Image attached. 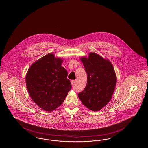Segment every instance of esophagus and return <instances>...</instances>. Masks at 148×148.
Listing matches in <instances>:
<instances>
[{
    "label": "esophagus",
    "instance_id": "34e87169",
    "mask_svg": "<svg viewBox=\"0 0 148 148\" xmlns=\"http://www.w3.org/2000/svg\"><path fill=\"white\" fill-rule=\"evenodd\" d=\"M75 82V81L74 80H71V85H73V84H74V83Z\"/></svg>",
    "mask_w": 148,
    "mask_h": 148
}]
</instances>
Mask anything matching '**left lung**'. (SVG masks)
<instances>
[{"label": "left lung", "instance_id": "1", "mask_svg": "<svg viewBox=\"0 0 148 148\" xmlns=\"http://www.w3.org/2000/svg\"><path fill=\"white\" fill-rule=\"evenodd\" d=\"M88 75L85 88L78 94L83 105L91 111H98L110 101L114 91L117 77L112 63L100 55L90 52L80 58Z\"/></svg>", "mask_w": 148, "mask_h": 148}]
</instances>
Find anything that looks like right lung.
<instances>
[{
    "instance_id": "add662e5",
    "label": "right lung",
    "mask_w": 148,
    "mask_h": 148,
    "mask_svg": "<svg viewBox=\"0 0 148 148\" xmlns=\"http://www.w3.org/2000/svg\"><path fill=\"white\" fill-rule=\"evenodd\" d=\"M63 60L49 53L30 66L26 75L27 90L33 101L42 110L52 111L60 106L71 89Z\"/></svg>"
}]
</instances>
